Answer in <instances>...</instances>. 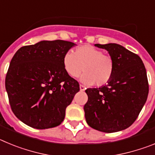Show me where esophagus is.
<instances>
[{
  "label": "esophagus",
  "mask_w": 155,
  "mask_h": 155,
  "mask_svg": "<svg viewBox=\"0 0 155 155\" xmlns=\"http://www.w3.org/2000/svg\"><path fill=\"white\" fill-rule=\"evenodd\" d=\"M84 89H85V87H84V86L82 85V84H80V90H81V91H84Z\"/></svg>",
  "instance_id": "34e87169"
}]
</instances>
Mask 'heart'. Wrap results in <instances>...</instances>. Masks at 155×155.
Returning <instances> with one entry per match:
<instances>
[{
	"mask_svg": "<svg viewBox=\"0 0 155 155\" xmlns=\"http://www.w3.org/2000/svg\"><path fill=\"white\" fill-rule=\"evenodd\" d=\"M63 64L70 77L78 78L83 71L81 81L96 86L108 84L113 78L115 68L113 57L91 45H83L77 47L74 53H66Z\"/></svg>",
	"mask_w": 155,
	"mask_h": 155,
	"instance_id": "heart-1",
	"label": "heart"
}]
</instances>
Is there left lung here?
I'll return each mask as SVG.
<instances>
[{
    "mask_svg": "<svg viewBox=\"0 0 155 155\" xmlns=\"http://www.w3.org/2000/svg\"><path fill=\"white\" fill-rule=\"evenodd\" d=\"M94 46L109 52L115 68L108 84L85 90V120L98 131L123 130L134 124L147 101L149 85L144 64L139 56L116 43Z\"/></svg>",
    "mask_w": 155,
    "mask_h": 155,
    "instance_id": "obj_1",
    "label": "left lung"
}]
</instances>
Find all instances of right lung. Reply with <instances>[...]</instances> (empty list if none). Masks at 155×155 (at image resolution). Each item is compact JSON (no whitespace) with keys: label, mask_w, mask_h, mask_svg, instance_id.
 I'll return each instance as SVG.
<instances>
[{"label":"right lung","mask_w":155,"mask_h":155,"mask_svg":"<svg viewBox=\"0 0 155 155\" xmlns=\"http://www.w3.org/2000/svg\"><path fill=\"white\" fill-rule=\"evenodd\" d=\"M74 46L60 39L41 41L14 55L5 87L12 112L25 124L42 130L64 121L66 108L80 90L63 64L64 54Z\"/></svg>","instance_id":"right-lung-1"}]
</instances>
